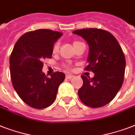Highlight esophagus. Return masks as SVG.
I'll use <instances>...</instances> for the list:
<instances>
[{
    "instance_id": "esophagus-1",
    "label": "esophagus",
    "mask_w": 135,
    "mask_h": 135,
    "mask_svg": "<svg viewBox=\"0 0 135 135\" xmlns=\"http://www.w3.org/2000/svg\"><path fill=\"white\" fill-rule=\"evenodd\" d=\"M74 76H73L71 74H66V78H67V79H71V78H73Z\"/></svg>"
}]
</instances>
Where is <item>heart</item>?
Instances as JSON below:
<instances>
[{
  "instance_id": "b5f03b06",
  "label": "heart",
  "mask_w": 135,
  "mask_h": 135,
  "mask_svg": "<svg viewBox=\"0 0 135 135\" xmlns=\"http://www.w3.org/2000/svg\"><path fill=\"white\" fill-rule=\"evenodd\" d=\"M79 43H80V42H79V41H74V43H73V45H74V47H76L77 45H78ZM59 43H56L55 45H54V46H53V48H52L53 52L54 53L57 52H58V50H59Z\"/></svg>"
}]
</instances>
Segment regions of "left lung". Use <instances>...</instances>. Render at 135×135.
Returning <instances> with one entry per match:
<instances>
[{
	"label": "left lung",
	"mask_w": 135,
	"mask_h": 135,
	"mask_svg": "<svg viewBox=\"0 0 135 135\" xmlns=\"http://www.w3.org/2000/svg\"><path fill=\"white\" fill-rule=\"evenodd\" d=\"M81 36L89 46L88 65L93 78L81 76L83 84L78 90L79 98L84 104L98 108L113 100L123 83L126 58L115 37L98 28H83L73 31Z\"/></svg>",
	"instance_id": "left-lung-1"
}]
</instances>
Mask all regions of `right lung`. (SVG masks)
I'll return each mask as SVG.
<instances>
[{
  "label": "right lung",
  "instance_id": "1",
  "mask_svg": "<svg viewBox=\"0 0 135 135\" xmlns=\"http://www.w3.org/2000/svg\"><path fill=\"white\" fill-rule=\"evenodd\" d=\"M63 35L49 29L24 33L15 45L9 57V70L14 88L26 104L45 109L55 102L59 85L65 78L62 72L48 78L42 71L43 61L51 58L54 43Z\"/></svg>",
  "mask_w": 135,
  "mask_h": 135
}]
</instances>
